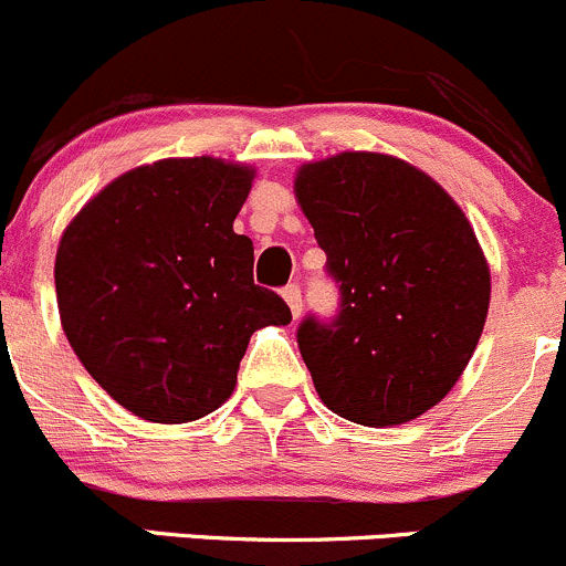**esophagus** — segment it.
Instances as JSON below:
<instances>
[{
  "instance_id": "34e87169",
  "label": "esophagus",
  "mask_w": 566,
  "mask_h": 566,
  "mask_svg": "<svg viewBox=\"0 0 566 566\" xmlns=\"http://www.w3.org/2000/svg\"><path fill=\"white\" fill-rule=\"evenodd\" d=\"M283 300L289 302V307H291V316H300L302 313V291H300V285H285L283 289Z\"/></svg>"
}]
</instances>
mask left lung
<instances>
[{
  "mask_svg": "<svg viewBox=\"0 0 566 566\" xmlns=\"http://www.w3.org/2000/svg\"><path fill=\"white\" fill-rule=\"evenodd\" d=\"M294 195L340 294L333 322L296 329L318 399L363 427L423 416L486 322L490 266L471 222L434 178L371 150L302 165Z\"/></svg>",
  "mask_w": 566,
  "mask_h": 566,
  "instance_id": "1",
  "label": "left lung"
}]
</instances>
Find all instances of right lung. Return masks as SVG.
Listing matches in <instances>:
<instances>
[{"label":"right lung","mask_w":566,"mask_h":566,"mask_svg":"<svg viewBox=\"0 0 566 566\" xmlns=\"http://www.w3.org/2000/svg\"><path fill=\"white\" fill-rule=\"evenodd\" d=\"M255 170L214 156L134 167L65 228L57 307L87 374L134 416L187 423L237 388L250 335L289 324L233 233Z\"/></svg>","instance_id":"1"}]
</instances>
